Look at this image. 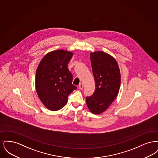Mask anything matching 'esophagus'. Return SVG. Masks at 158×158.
<instances>
[{
	"label": "esophagus",
	"instance_id": "1",
	"mask_svg": "<svg viewBox=\"0 0 158 158\" xmlns=\"http://www.w3.org/2000/svg\"><path fill=\"white\" fill-rule=\"evenodd\" d=\"M83 88V83H80L79 85V89L81 90V89H82Z\"/></svg>",
	"mask_w": 158,
	"mask_h": 158
}]
</instances>
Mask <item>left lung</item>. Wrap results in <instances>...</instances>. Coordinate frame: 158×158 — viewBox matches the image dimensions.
I'll list each match as a JSON object with an SVG mask.
<instances>
[{"instance_id":"1","label":"left lung","mask_w":158,"mask_h":158,"mask_svg":"<svg viewBox=\"0 0 158 158\" xmlns=\"http://www.w3.org/2000/svg\"><path fill=\"white\" fill-rule=\"evenodd\" d=\"M91 66L95 82V90L86 98V104L92 112H104L117 96L120 86V72L113 56L103 52L90 54Z\"/></svg>"}]
</instances>
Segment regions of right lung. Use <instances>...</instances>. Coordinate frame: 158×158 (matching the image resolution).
Wrapping results in <instances>:
<instances>
[{
  "instance_id": "add662e5",
  "label": "right lung",
  "mask_w": 158,
  "mask_h": 158,
  "mask_svg": "<svg viewBox=\"0 0 158 158\" xmlns=\"http://www.w3.org/2000/svg\"><path fill=\"white\" fill-rule=\"evenodd\" d=\"M73 53L59 50L47 53L38 66L35 88L46 108L57 111L68 102V96L77 87L72 84L73 76L68 68Z\"/></svg>"
}]
</instances>
